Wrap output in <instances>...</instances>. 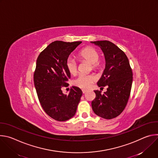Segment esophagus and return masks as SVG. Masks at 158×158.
Instances as JSON below:
<instances>
[{
  "mask_svg": "<svg viewBox=\"0 0 158 158\" xmlns=\"http://www.w3.org/2000/svg\"><path fill=\"white\" fill-rule=\"evenodd\" d=\"M82 93H83V94H84V93H85L87 92V90H85V89H82Z\"/></svg>",
  "mask_w": 158,
  "mask_h": 158,
  "instance_id": "1",
  "label": "esophagus"
}]
</instances>
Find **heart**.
<instances>
[{"label": "heart", "instance_id": "b5f03b06", "mask_svg": "<svg viewBox=\"0 0 158 158\" xmlns=\"http://www.w3.org/2000/svg\"><path fill=\"white\" fill-rule=\"evenodd\" d=\"M99 52L94 47L88 46L82 49L78 53L81 60H86L91 62L93 69H100L102 62L99 59ZM66 69L71 74L75 75L77 72L78 65L77 61L72 57H67L65 61ZM95 81V77L91 74H81L73 81V84L82 89H88L92 85Z\"/></svg>", "mask_w": 158, "mask_h": 158}]
</instances>
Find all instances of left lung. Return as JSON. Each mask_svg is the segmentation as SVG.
I'll use <instances>...</instances> for the list:
<instances>
[{
  "label": "left lung",
  "instance_id": "left-lung-1",
  "mask_svg": "<svg viewBox=\"0 0 158 158\" xmlns=\"http://www.w3.org/2000/svg\"><path fill=\"white\" fill-rule=\"evenodd\" d=\"M104 52L106 67L98 85L107 86L103 94L96 90L91 105L94 113L106 119L116 118L125 109L132 83V72L127 57L117 46L109 40L91 42Z\"/></svg>",
  "mask_w": 158,
  "mask_h": 158
}]
</instances>
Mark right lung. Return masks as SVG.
Wrapping results in <instances>:
<instances>
[{"mask_svg":"<svg viewBox=\"0 0 158 158\" xmlns=\"http://www.w3.org/2000/svg\"><path fill=\"white\" fill-rule=\"evenodd\" d=\"M81 41L66 42L56 40L51 43L39 55L34 74V82L38 99L46 113L58 121H65L76 112L82 92L73 86L68 95L61 88L67 87L71 78L65 61Z\"/></svg>","mask_w":158,"mask_h":158,"instance_id":"right-lung-1","label":"right lung"}]
</instances>
